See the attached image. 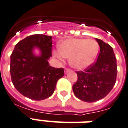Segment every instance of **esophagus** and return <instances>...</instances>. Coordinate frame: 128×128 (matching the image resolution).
Listing matches in <instances>:
<instances>
[{"instance_id": "1", "label": "esophagus", "mask_w": 128, "mask_h": 128, "mask_svg": "<svg viewBox=\"0 0 128 128\" xmlns=\"http://www.w3.org/2000/svg\"><path fill=\"white\" fill-rule=\"evenodd\" d=\"M70 71H71V70L69 69V68H65V73H68V72H70Z\"/></svg>"}]
</instances>
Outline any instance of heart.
Returning <instances> with one entry per match:
<instances>
[{
	"mask_svg": "<svg viewBox=\"0 0 128 128\" xmlns=\"http://www.w3.org/2000/svg\"><path fill=\"white\" fill-rule=\"evenodd\" d=\"M99 46L95 40L86 39H68L58 44V51L54 50L53 56L58 60L70 58V63L77 70L88 68L97 56Z\"/></svg>",
	"mask_w": 128,
	"mask_h": 128,
	"instance_id": "1",
	"label": "heart"
}]
</instances>
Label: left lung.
Returning <instances> with one entry per match:
<instances>
[{
  "instance_id": "8db88e82",
  "label": "left lung",
  "mask_w": 128,
  "mask_h": 128,
  "mask_svg": "<svg viewBox=\"0 0 128 128\" xmlns=\"http://www.w3.org/2000/svg\"><path fill=\"white\" fill-rule=\"evenodd\" d=\"M100 46L96 61L84 71L76 72L78 80L73 85L75 96L79 99L92 102L105 97L115 85L118 67L113 48L96 38Z\"/></svg>"
}]
</instances>
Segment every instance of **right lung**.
<instances>
[{"label":"right lung","instance_id":"add662e5","mask_svg":"<svg viewBox=\"0 0 128 128\" xmlns=\"http://www.w3.org/2000/svg\"><path fill=\"white\" fill-rule=\"evenodd\" d=\"M52 36L44 34L29 36L15 45L10 55V73L13 86L24 96L35 100L48 98L53 94L56 82L64 76L63 68L50 66ZM38 47L40 56L33 53Z\"/></svg>","mask_w":128,"mask_h":128}]
</instances>
